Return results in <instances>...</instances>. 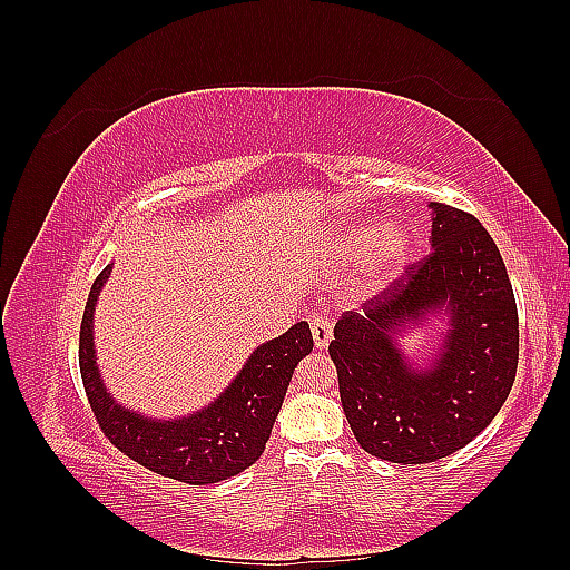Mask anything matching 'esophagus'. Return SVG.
<instances>
[{"label": "esophagus", "mask_w": 570, "mask_h": 570, "mask_svg": "<svg viewBox=\"0 0 570 570\" xmlns=\"http://www.w3.org/2000/svg\"><path fill=\"white\" fill-rule=\"evenodd\" d=\"M312 335L316 350H327V344L333 340V321L327 316H314L312 318Z\"/></svg>", "instance_id": "obj_1"}]
</instances>
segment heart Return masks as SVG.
<instances>
[{
    "instance_id": "b5f03b06",
    "label": "heart",
    "mask_w": 570,
    "mask_h": 570,
    "mask_svg": "<svg viewBox=\"0 0 570 570\" xmlns=\"http://www.w3.org/2000/svg\"><path fill=\"white\" fill-rule=\"evenodd\" d=\"M333 247L342 256L352 258V262L368 258L366 281L381 285L394 278V273H400V268L406 264L411 235L400 223H387L385 226L381 220H356L333 237Z\"/></svg>"
}]
</instances>
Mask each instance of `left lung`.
<instances>
[{
    "label": "left lung",
    "mask_w": 570,
    "mask_h": 570,
    "mask_svg": "<svg viewBox=\"0 0 570 570\" xmlns=\"http://www.w3.org/2000/svg\"><path fill=\"white\" fill-rule=\"evenodd\" d=\"M433 230L421 266L335 325L331 358L356 442L392 463L450 456L485 430L519 366V312L504 258L480 220L430 202ZM428 315L448 323L428 367L395 337Z\"/></svg>",
    "instance_id": "8db88e82"
}]
</instances>
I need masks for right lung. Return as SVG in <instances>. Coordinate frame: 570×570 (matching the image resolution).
I'll return each mask as SVG.
<instances>
[{
  "instance_id": "obj_1",
  "label": "right lung",
  "mask_w": 570,
  "mask_h": 570,
  "mask_svg": "<svg viewBox=\"0 0 570 570\" xmlns=\"http://www.w3.org/2000/svg\"><path fill=\"white\" fill-rule=\"evenodd\" d=\"M111 268L114 264L92 283L82 314L78 352L85 394L99 428L116 444V450L132 461L189 485H209L243 473L264 454L292 373L314 350L308 323L299 321L287 333L258 344L243 371L209 406L180 419H149L118 404L97 366L95 306Z\"/></svg>"
}]
</instances>
